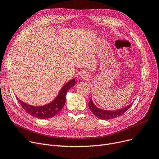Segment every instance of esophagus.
Masks as SVG:
<instances>
[{"label":"esophagus","mask_w":159,"mask_h":159,"mask_svg":"<svg viewBox=\"0 0 159 159\" xmlns=\"http://www.w3.org/2000/svg\"><path fill=\"white\" fill-rule=\"evenodd\" d=\"M89 73L86 71H82L80 73V78L81 79H88L89 78Z\"/></svg>","instance_id":"34e87169"}]
</instances>
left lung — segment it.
Here are the masks:
<instances>
[{
  "instance_id": "obj_1",
  "label": "left lung",
  "mask_w": 159,
  "mask_h": 159,
  "mask_svg": "<svg viewBox=\"0 0 159 159\" xmlns=\"http://www.w3.org/2000/svg\"><path fill=\"white\" fill-rule=\"evenodd\" d=\"M133 102H134V101H133L130 104L126 106V107H124L119 110H106L101 109V108L96 106L93 102L92 98L91 97V99L89 100L88 103V106L89 110L92 111V113L97 116V117L102 120H109L115 119L117 117V116H120V115H123L131 107Z\"/></svg>"
}]
</instances>
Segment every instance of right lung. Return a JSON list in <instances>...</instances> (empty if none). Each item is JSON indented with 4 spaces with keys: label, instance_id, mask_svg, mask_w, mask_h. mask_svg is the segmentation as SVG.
Returning <instances> with one entry per match:
<instances>
[{
    "label": "right lung",
    "instance_id": "1",
    "mask_svg": "<svg viewBox=\"0 0 159 159\" xmlns=\"http://www.w3.org/2000/svg\"><path fill=\"white\" fill-rule=\"evenodd\" d=\"M75 83L76 82L75 78L66 82L53 101L44 106H35L30 105L20 101L17 97L16 98L23 109L31 116L40 119H49L62 110L66 101V94L69 89L75 85Z\"/></svg>",
    "mask_w": 159,
    "mask_h": 159
}]
</instances>
